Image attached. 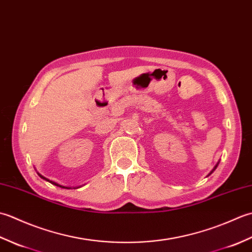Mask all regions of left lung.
<instances>
[{
  "mask_svg": "<svg viewBox=\"0 0 252 252\" xmlns=\"http://www.w3.org/2000/svg\"><path fill=\"white\" fill-rule=\"evenodd\" d=\"M218 164H219V162H218ZM218 164H217V165H216V167H215V168H213V170H212V171H211V172H210V173H209V174H211V173H212V172H213V171H215V170H216V169H217V167H218Z\"/></svg>",
  "mask_w": 252,
  "mask_h": 252,
  "instance_id": "1",
  "label": "left lung"
}]
</instances>
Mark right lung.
Here are the masks:
<instances>
[{
	"instance_id": "right-lung-1",
	"label": "right lung",
	"mask_w": 252,
	"mask_h": 252,
	"mask_svg": "<svg viewBox=\"0 0 252 252\" xmlns=\"http://www.w3.org/2000/svg\"><path fill=\"white\" fill-rule=\"evenodd\" d=\"M40 175V178H42L43 180H45V181H47V182H50V183H52V184H54V185H56V186H60V187H62V189H71V187H68V186H63V185H60V184H57V183H55V182H53V181H51V180H49V179H46V178H44L43 175H41L40 173H37Z\"/></svg>"
}]
</instances>
